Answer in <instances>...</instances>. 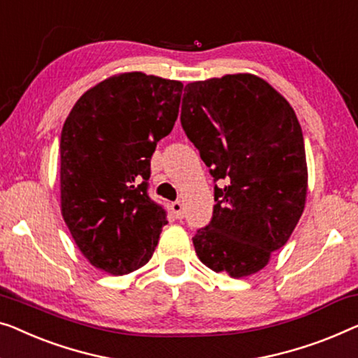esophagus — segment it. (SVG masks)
I'll use <instances>...</instances> for the list:
<instances>
[{
  "mask_svg": "<svg viewBox=\"0 0 358 358\" xmlns=\"http://www.w3.org/2000/svg\"><path fill=\"white\" fill-rule=\"evenodd\" d=\"M171 210H173V213L178 220H180V217L184 216V205L180 203V201H174V203H171Z\"/></svg>",
  "mask_w": 358,
  "mask_h": 358,
  "instance_id": "obj_1",
  "label": "esophagus"
}]
</instances>
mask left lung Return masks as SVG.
I'll return each instance as SVG.
<instances>
[{"label":"left lung","instance_id":"1","mask_svg":"<svg viewBox=\"0 0 358 358\" xmlns=\"http://www.w3.org/2000/svg\"><path fill=\"white\" fill-rule=\"evenodd\" d=\"M180 122L215 180L213 217L194 247L231 278L258 273L291 237L308 190L302 127L262 77L226 74L185 85Z\"/></svg>","mask_w":358,"mask_h":358}]
</instances>
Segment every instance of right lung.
<instances>
[{
	"mask_svg": "<svg viewBox=\"0 0 358 358\" xmlns=\"http://www.w3.org/2000/svg\"><path fill=\"white\" fill-rule=\"evenodd\" d=\"M182 82L121 72L76 101L59 141L61 215L82 255L122 276L147 265L166 211L147 195L150 159L173 131Z\"/></svg>",
	"mask_w": 358,
	"mask_h": 358,
	"instance_id": "1",
	"label": "right lung"
}]
</instances>
